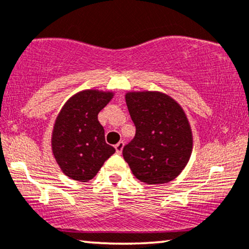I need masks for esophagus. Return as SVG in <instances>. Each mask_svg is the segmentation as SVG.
Here are the masks:
<instances>
[{
    "label": "esophagus",
    "instance_id": "34e87169",
    "mask_svg": "<svg viewBox=\"0 0 249 249\" xmlns=\"http://www.w3.org/2000/svg\"><path fill=\"white\" fill-rule=\"evenodd\" d=\"M115 148H116V152H117V153L121 154V153H122V151H123V148H124V142H119L118 143H116Z\"/></svg>",
    "mask_w": 249,
    "mask_h": 249
}]
</instances>
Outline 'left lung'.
Wrapping results in <instances>:
<instances>
[{"mask_svg": "<svg viewBox=\"0 0 249 249\" xmlns=\"http://www.w3.org/2000/svg\"><path fill=\"white\" fill-rule=\"evenodd\" d=\"M125 100L136 136L123 149L124 160L139 181H173L193 153V131L184 110L161 91H128Z\"/></svg>", "mask_w": 249, "mask_h": 249, "instance_id": "8db88e82", "label": "left lung"}]
</instances>
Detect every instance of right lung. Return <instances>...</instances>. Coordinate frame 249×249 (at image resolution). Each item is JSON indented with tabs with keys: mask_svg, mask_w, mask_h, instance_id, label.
<instances>
[{
	"mask_svg": "<svg viewBox=\"0 0 249 249\" xmlns=\"http://www.w3.org/2000/svg\"><path fill=\"white\" fill-rule=\"evenodd\" d=\"M113 95L98 89L79 91L68 98L56 116L51 146L56 163L70 178L88 182L116 152L106 142L97 118Z\"/></svg>",
	"mask_w": 249,
	"mask_h": 249,
	"instance_id": "right-lung-1",
	"label": "right lung"
}]
</instances>
